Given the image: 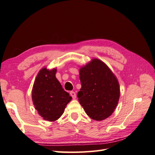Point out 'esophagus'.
<instances>
[{"label": "esophagus", "mask_w": 155, "mask_h": 155, "mask_svg": "<svg viewBox=\"0 0 155 155\" xmlns=\"http://www.w3.org/2000/svg\"><path fill=\"white\" fill-rule=\"evenodd\" d=\"M70 95H71V96L72 97L73 99H75L76 97H77V95H76V93H75L74 91H70Z\"/></svg>", "instance_id": "esophagus-1"}]
</instances>
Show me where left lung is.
<instances>
[{"label":"left lung","mask_w":155,"mask_h":155,"mask_svg":"<svg viewBox=\"0 0 155 155\" xmlns=\"http://www.w3.org/2000/svg\"><path fill=\"white\" fill-rule=\"evenodd\" d=\"M81 88L77 97L91 119L102 120L113 113L120 96V87L113 72L105 63L93 60L79 70Z\"/></svg>","instance_id":"left-lung-1"}]
</instances>
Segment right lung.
I'll list each match as a JSON object with an SVG mask.
<instances>
[{
  "instance_id": "add662e5",
  "label": "right lung",
  "mask_w": 155,
  "mask_h": 155,
  "mask_svg": "<svg viewBox=\"0 0 155 155\" xmlns=\"http://www.w3.org/2000/svg\"><path fill=\"white\" fill-rule=\"evenodd\" d=\"M57 69L42 68L36 76L32 91V99L38 113L48 121H55L64 113L72 100L55 77Z\"/></svg>"
}]
</instances>
